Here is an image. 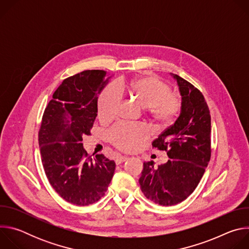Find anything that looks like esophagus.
I'll return each mask as SVG.
<instances>
[{"mask_svg": "<svg viewBox=\"0 0 249 249\" xmlns=\"http://www.w3.org/2000/svg\"><path fill=\"white\" fill-rule=\"evenodd\" d=\"M127 160H128V157H127V156H120V157H118V158L116 159L115 162H116V164H120V163L126 161Z\"/></svg>", "mask_w": 249, "mask_h": 249, "instance_id": "esophagus-1", "label": "esophagus"}]
</instances>
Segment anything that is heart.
Segmentation results:
<instances>
[{
	"instance_id": "heart-1",
	"label": "heart",
	"mask_w": 249,
	"mask_h": 249,
	"mask_svg": "<svg viewBox=\"0 0 249 249\" xmlns=\"http://www.w3.org/2000/svg\"><path fill=\"white\" fill-rule=\"evenodd\" d=\"M121 93L129 94L149 115L160 124H168L180 110V100L170 92L169 87L153 76H143L132 80H122L117 87L109 85L99 94L97 115L102 121L113 119L121 102ZM150 130L142 124L120 123L111 129L109 139L120 150L137 151L148 139Z\"/></svg>"
}]
</instances>
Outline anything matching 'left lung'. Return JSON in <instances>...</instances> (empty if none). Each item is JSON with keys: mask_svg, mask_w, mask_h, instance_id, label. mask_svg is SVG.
Masks as SVG:
<instances>
[{"mask_svg": "<svg viewBox=\"0 0 249 249\" xmlns=\"http://www.w3.org/2000/svg\"><path fill=\"white\" fill-rule=\"evenodd\" d=\"M171 76L181 95L180 114L152 144L165 151L169 160L158 167L153 160L144 162L139 179L144 195L161 206L185 200L199 184L211 159V115L204 95L181 77Z\"/></svg>", "mask_w": 249, "mask_h": 249, "instance_id": "8db88e82", "label": "left lung"}]
</instances>
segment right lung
<instances>
[{
    "instance_id": "add662e5",
    "label": "right lung",
    "mask_w": 249,
    "mask_h": 249,
    "mask_svg": "<svg viewBox=\"0 0 249 249\" xmlns=\"http://www.w3.org/2000/svg\"><path fill=\"white\" fill-rule=\"evenodd\" d=\"M88 70L63 81L46 106L38 134L41 160L49 183L67 202L89 206L97 202L112 179L115 162L94 159L83 147L97 116V98L110 77Z\"/></svg>"
}]
</instances>
